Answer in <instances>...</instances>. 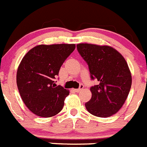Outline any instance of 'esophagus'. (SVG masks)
Returning <instances> with one entry per match:
<instances>
[{"label":"esophagus","instance_id":"obj_1","mask_svg":"<svg viewBox=\"0 0 147 147\" xmlns=\"http://www.w3.org/2000/svg\"><path fill=\"white\" fill-rule=\"evenodd\" d=\"M83 88V85H80V87H79V88H75V89H74V91H75V92H80V91H81Z\"/></svg>","mask_w":147,"mask_h":147}]
</instances>
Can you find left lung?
Segmentation results:
<instances>
[{
	"label": "left lung",
	"mask_w": 147,
	"mask_h": 147,
	"mask_svg": "<svg viewBox=\"0 0 147 147\" xmlns=\"http://www.w3.org/2000/svg\"><path fill=\"white\" fill-rule=\"evenodd\" d=\"M77 48L88 64L92 79L99 82L90 88L92 98L85 104L87 111L98 117L113 116L124 105L131 88V72L126 60L108 45L80 43Z\"/></svg>",
	"instance_id": "left-lung-1"
}]
</instances>
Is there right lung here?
<instances>
[{
    "label": "right lung",
    "instance_id": "obj_1",
    "mask_svg": "<svg viewBox=\"0 0 147 147\" xmlns=\"http://www.w3.org/2000/svg\"><path fill=\"white\" fill-rule=\"evenodd\" d=\"M75 49V44L39 45L22 58L17 72V85L22 101L41 117L58 114L69 92L53 80L61 67Z\"/></svg>",
    "mask_w": 147,
    "mask_h": 147
}]
</instances>
